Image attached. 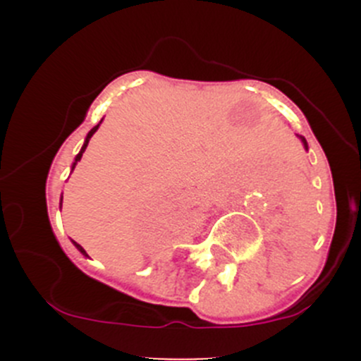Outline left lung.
Wrapping results in <instances>:
<instances>
[{
    "mask_svg": "<svg viewBox=\"0 0 361 361\" xmlns=\"http://www.w3.org/2000/svg\"><path fill=\"white\" fill-rule=\"evenodd\" d=\"M298 137H300V141H302V145H304V148H305V150H307V141H305V137H302V136H298Z\"/></svg>",
    "mask_w": 361,
    "mask_h": 361,
    "instance_id": "1",
    "label": "left lung"
}]
</instances>
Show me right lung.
Here are the masks:
<instances>
[{"instance_id": "1", "label": "right lung", "mask_w": 361, "mask_h": 361, "mask_svg": "<svg viewBox=\"0 0 361 361\" xmlns=\"http://www.w3.org/2000/svg\"><path fill=\"white\" fill-rule=\"evenodd\" d=\"M101 122H103V120H101ZM101 122H99V123H101ZM99 123H97V126H96V127H92V129H90V130H89V134H87L85 141H83V147H82V150H80V152H78V155H76V157H75V162H73V166H71V173H73V169H75V166H76V164H78V162H80V159H82V155H83V152H85L87 145H89L90 137H92V136H94V133H96V130H97V129H99ZM61 206H63V197H61ZM73 245H75V248H76V250H78V251H80V253H82V255H83V257H89V255H87V251H85V250H83V248H82V246H80V245H78V243H75V241H73Z\"/></svg>"}]
</instances>
